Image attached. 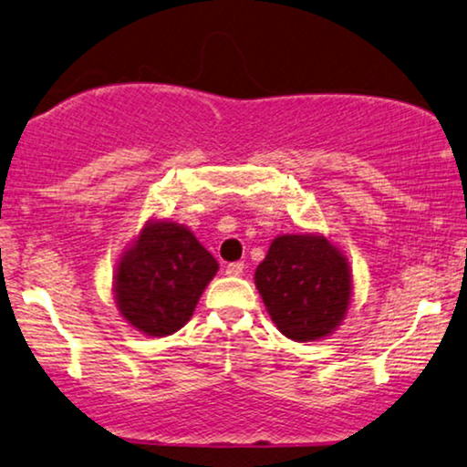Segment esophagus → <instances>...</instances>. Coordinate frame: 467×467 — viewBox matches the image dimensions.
<instances>
[{
  "label": "esophagus",
  "mask_w": 467,
  "mask_h": 467,
  "mask_svg": "<svg viewBox=\"0 0 467 467\" xmlns=\"http://www.w3.org/2000/svg\"><path fill=\"white\" fill-rule=\"evenodd\" d=\"M244 269H245V263H241V261L230 263L226 267V274L228 275H241V274H244Z\"/></svg>",
  "instance_id": "obj_1"
}]
</instances>
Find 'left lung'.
Listing matches in <instances>:
<instances>
[{
    "label": "left lung",
    "mask_w": 467,
    "mask_h": 467,
    "mask_svg": "<svg viewBox=\"0 0 467 467\" xmlns=\"http://www.w3.org/2000/svg\"><path fill=\"white\" fill-rule=\"evenodd\" d=\"M271 321L286 338H326L351 302L347 258L321 234H282L254 274Z\"/></svg>",
    "instance_id": "8db88e82"
}]
</instances>
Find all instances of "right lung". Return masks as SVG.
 <instances>
[{
    "instance_id": "right-lung-1",
    "label": "right lung",
    "mask_w": 467,
    "mask_h": 467,
    "mask_svg": "<svg viewBox=\"0 0 467 467\" xmlns=\"http://www.w3.org/2000/svg\"><path fill=\"white\" fill-rule=\"evenodd\" d=\"M215 274L217 261L192 230L150 222L116 267L118 310L146 336H170L190 321Z\"/></svg>"
}]
</instances>
